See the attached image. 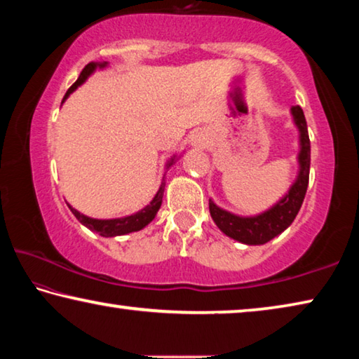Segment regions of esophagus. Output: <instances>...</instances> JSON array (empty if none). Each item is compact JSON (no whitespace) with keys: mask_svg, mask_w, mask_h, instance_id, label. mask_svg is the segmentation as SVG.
<instances>
[{"mask_svg":"<svg viewBox=\"0 0 359 359\" xmlns=\"http://www.w3.org/2000/svg\"><path fill=\"white\" fill-rule=\"evenodd\" d=\"M191 144L198 147V149H206V144H208V135L204 133H198L193 135L191 139Z\"/></svg>","mask_w":359,"mask_h":359,"instance_id":"obj_1","label":"esophagus"}]
</instances>
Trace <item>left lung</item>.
I'll list each match as a JSON object with an SVG mask.
<instances>
[{"label":"left lung","instance_id":"left-lung-1","mask_svg":"<svg viewBox=\"0 0 359 359\" xmlns=\"http://www.w3.org/2000/svg\"><path fill=\"white\" fill-rule=\"evenodd\" d=\"M291 115L294 126L299 130V170L286 195H283L271 208L255 215L233 214L217 206L209 198L210 217L219 226V230L231 240L248 244V246H260V244L269 243L291 226L295 215L302 208L310 175V139L302 108L299 105L292 107Z\"/></svg>","mask_w":359,"mask_h":359}]
</instances>
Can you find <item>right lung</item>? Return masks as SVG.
<instances>
[{"label":"right lung","instance_id":"1","mask_svg":"<svg viewBox=\"0 0 359 359\" xmlns=\"http://www.w3.org/2000/svg\"><path fill=\"white\" fill-rule=\"evenodd\" d=\"M108 67V62H90L86 67L83 68L81 75L76 79V83L73 84V86L67 90L64 100H62V104L70 97V94L75 93V90L81 86V84L86 81V79L93 75L95 70H104V68ZM182 155H172L169 158V161L166 163V170L175 164V161L180 158ZM166 175V174H164ZM164 187H166V177H163L161 180V185H159V189L156 191V195L153 196V200L150 201V204H147L144 209L137 210V212L130 214V215H124V217H118V219H93V217H88V215H84L76 210L73 206L67 203V206L70 208V210L73 212V215L79 220V224L86 226L90 231H95L99 233L100 236L104 238H113V236H121V235H128V233H133V231H139L142 229H145L147 225L150 224V222L156 217L159 208H161V203H163V195H164Z\"/></svg>","mask_w":359,"mask_h":359}]
</instances>
